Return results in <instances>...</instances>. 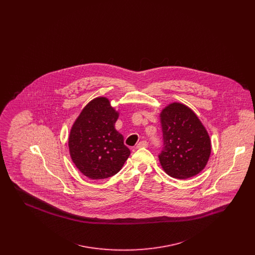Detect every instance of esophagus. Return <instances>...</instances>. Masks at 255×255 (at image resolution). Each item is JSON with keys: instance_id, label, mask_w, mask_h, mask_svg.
I'll return each instance as SVG.
<instances>
[{"instance_id": "esophagus-1", "label": "esophagus", "mask_w": 255, "mask_h": 255, "mask_svg": "<svg viewBox=\"0 0 255 255\" xmlns=\"http://www.w3.org/2000/svg\"><path fill=\"white\" fill-rule=\"evenodd\" d=\"M145 147H148V142H147L146 140H142V141H140V142H138V143H137V145H136V149H139V148H145Z\"/></svg>"}]
</instances>
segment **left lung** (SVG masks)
<instances>
[{
  "instance_id": "1",
  "label": "left lung",
  "mask_w": 255,
  "mask_h": 255,
  "mask_svg": "<svg viewBox=\"0 0 255 255\" xmlns=\"http://www.w3.org/2000/svg\"><path fill=\"white\" fill-rule=\"evenodd\" d=\"M163 147L158 155L163 170L173 178L188 179L206 167L211 142L194 112L172 103L160 114Z\"/></svg>"
}]
</instances>
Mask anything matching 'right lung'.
<instances>
[{
    "label": "right lung",
    "mask_w": 255,
    "mask_h": 255,
    "mask_svg": "<svg viewBox=\"0 0 255 255\" xmlns=\"http://www.w3.org/2000/svg\"><path fill=\"white\" fill-rule=\"evenodd\" d=\"M118 112L111 107L106 97L92 100L74 122L69 137L73 163L92 180L116 175L130 150L123 143V136L115 129Z\"/></svg>",
    "instance_id": "right-lung-1"
}]
</instances>
